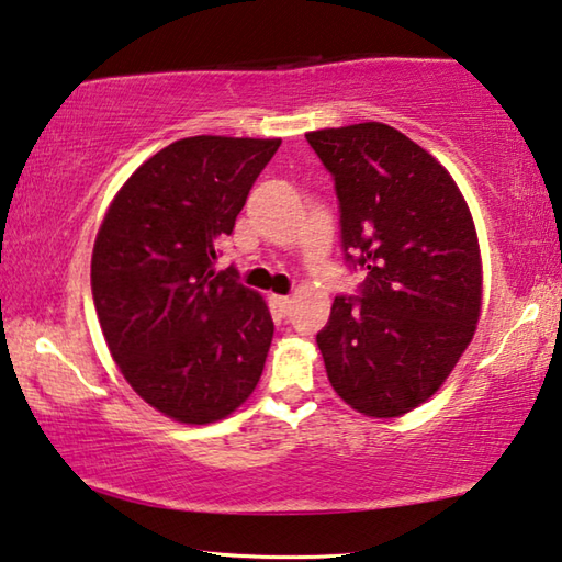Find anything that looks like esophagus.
Instances as JSON below:
<instances>
[{"label":"esophagus","mask_w":562,"mask_h":562,"mask_svg":"<svg viewBox=\"0 0 562 562\" xmlns=\"http://www.w3.org/2000/svg\"><path fill=\"white\" fill-rule=\"evenodd\" d=\"M269 301H271V308H273L276 316H281V318L291 311V303H293L289 296H271Z\"/></svg>","instance_id":"34e87169"}]
</instances>
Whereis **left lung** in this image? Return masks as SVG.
<instances>
[{"instance_id": "left-lung-1", "label": "left lung", "mask_w": 562, "mask_h": 562, "mask_svg": "<svg viewBox=\"0 0 562 562\" xmlns=\"http://www.w3.org/2000/svg\"><path fill=\"white\" fill-rule=\"evenodd\" d=\"M333 175L340 241L366 269L316 342L333 390L368 417H400L445 385L474 338L481 256L457 182L385 123L306 133Z\"/></svg>"}]
</instances>
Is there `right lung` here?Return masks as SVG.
Listing matches in <instances>:
<instances>
[{
	"instance_id": "1",
	"label": "right lung",
	"mask_w": 562,
	"mask_h": 562,
	"mask_svg": "<svg viewBox=\"0 0 562 562\" xmlns=\"http://www.w3.org/2000/svg\"><path fill=\"white\" fill-rule=\"evenodd\" d=\"M279 145L182 137L127 177L98 229L91 291L108 350L147 405L184 425L232 415L263 372L271 313L214 261Z\"/></svg>"
}]
</instances>
